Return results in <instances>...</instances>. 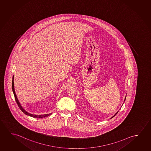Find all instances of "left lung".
<instances>
[{
    "label": "left lung",
    "mask_w": 151,
    "mask_h": 151,
    "mask_svg": "<svg viewBox=\"0 0 151 151\" xmlns=\"http://www.w3.org/2000/svg\"><path fill=\"white\" fill-rule=\"evenodd\" d=\"M125 99H126V97H125V99H124V101H125ZM118 112H116V114H115V115H114V116H113V117H114V116H116V114H117V113H118ZM113 117H112V118H113Z\"/></svg>",
    "instance_id": "8db88e82"
}]
</instances>
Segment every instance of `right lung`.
<instances>
[{
	"label": "right lung",
	"instance_id": "add662e5",
	"mask_svg": "<svg viewBox=\"0 0 151 151\" xmlns=\"http://www.w3.org/2000/svg\"><path fill=\"white\" fill-rule=\"evenodd\" d=\"M12 91H13V93L14 94V98H15V100L16 101L17 104L19 108H20V109L23 112V113L24 114H26V115H28L29 116H32L35 118H45V117H47L51 115L52 114H43V115H35V114H29L28 113V112L26 111L25 110H24L23 109V108L21 106L19 102L18 99H17V97L16 95V93H15V91L14 89V76L12 77Z\"/></svg>",
	"mask_w": 151,
	"mask_h": 151
}]
</instances>
